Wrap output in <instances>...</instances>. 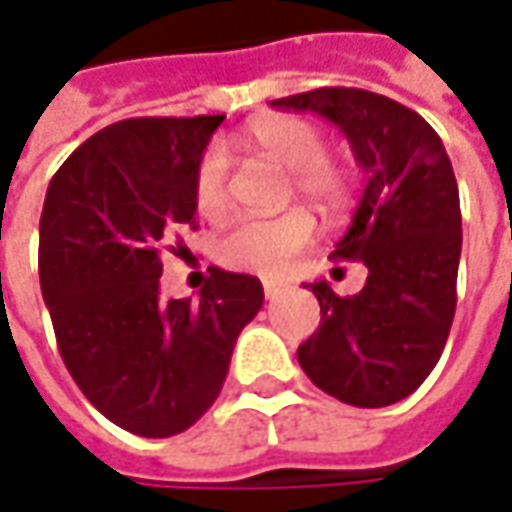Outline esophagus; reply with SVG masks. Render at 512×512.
Returning a JSON list of instances; mask_svg holds the SVG:
<instances>
[{
    "instance_id": "obj_1",
    "label": "esophagus",
    "mask_w": 512,
    "mask_h": 512,
    "mask_svg": "<svg viewBox=\"0 0 512 512\" xmlns=\"http://www.w3.org/2000/svg\"><path fill=\"white\" fill-rule=\"evenodd\" d=\"M282 293V285L279 282H265V299H276Z\"/></svg>"
}]
</instances>
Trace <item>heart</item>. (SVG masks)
<instances>
[{"mask_svg":"<svg viewBox=\"0 0 512 512\" xmlns=\"http://www.w3.org/2000/svg\"><path fill=\"white\" fill-rule=\"evenodd\" d=\"M247 148L256 150L279 168L290 170V182L310 205L333 210L350 193V176L327 159L322 130L305 119H265L247 133ZM196 207L202 216H222L230 202L227 159L222 150H207L196 170ZM313 239V222L302 210L273 219H239L219 239V259L233 270L276 276Z\"/></svg>","mask_w":512,"mask_h":512,"instance_id":"1","label":"heart"}]
</instances>
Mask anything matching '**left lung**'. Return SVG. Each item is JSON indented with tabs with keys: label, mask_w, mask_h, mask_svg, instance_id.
<instances>
[{
	"label": "left lung",
	"mask_w": 512,
	"mask_h": 512,
	"mask_svg": "<svg viewBox=\"0 0 512 512\" xmlns=\"http://www.w3.org/2000/svg\"><path fill=\"white\" fill-rule=\"evenodd\" d=\"M270 105L325 116L367 173L333 250V259L362 262L367 282L356 296H336L325 279L305 285L322 322L299 344V364L344 404L402 402L436 367L456 313L462 210L450 156L416 110L370 90L316 88Z\"/></svg>",
	"instance_id": "8db88e82"
}]
</instances>
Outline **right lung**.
Returning <instances> with one entry per match:
<instances>
[{
  "label": "right lung",
  "mask_w": 512,
  "mask_h": 512,
  "mask_svg": "<svg viewBox=\"0 0 512 512\" xmlns=\"http://www.w3.org/2000/svg\"><path fill=\"white\" fill-rule=\"evenodd\" d=\"M225 116L125 119L93 133L50 179L39 219V282L62 362L122 430L168 439L222 393L256 276L210 267L190 299H162L159 250L193 225L196 170Z\"/></svg>",
  "instance_id": "right-lung-1"
}]
</instances>
